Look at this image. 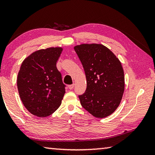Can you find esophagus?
Listing matches in <instances>:
<instances>
[{"mask_svg":"<svg viewBox=\"0 0 155 155\" xmlns=\"http://www.w3.org/2000/svg\"><path fill=\"white\" fill-rule=\"evenodd\" d=\"M74 84H71V85H68V88L69 89H70V90H72V88H74Z\"/></svg>","mask_w":155,"mask_h":155,"instance_id":"34e87169","label":"esophagus"}]
</instances>
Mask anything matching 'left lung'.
<instances>
[{"label": "left lung", "instance_id": "obj_1", "mask_svg": "<svg viewBox=\"0 0 155 155\" xmlns=\"http://www.w3.org/2000/svg\"><path fill=\"white\" fill-rule=\"evenodd\" d=\"M74 48L87 78L86 91L78 96L82 107L94 117L110 116L119 106L124 91L120 61L101 44H81Z\"/></svg>", "mask_w": 155, "mask_h": 155}]
</instances>
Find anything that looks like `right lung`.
<instances>
[{
    "label": "right lung",
    "instance_id": "1",
    "mask_svg": "<svg viewBox=\"0 0 155 155\" xmlns=\"http://www.w3.org/2000/svg\"><path fill=\"white\" fill-rule=\"evenodd\" d=\"M62 50L60 47L40 49L22 62L16 81L18 94L35 116L47 117L61 106L65 88L57 62Z\"/></svg>",
    "mask_w": 155,
    "mask_h": 155
}]
</instances>
